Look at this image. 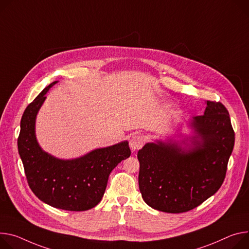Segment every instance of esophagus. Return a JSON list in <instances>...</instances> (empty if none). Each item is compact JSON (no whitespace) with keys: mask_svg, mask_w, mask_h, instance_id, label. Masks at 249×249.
I'll return each mask as SVG.
<instances>
[{"mask_svg":"<svg viewBox=\"0 0 249 249\" xmlns=\"http://www.w3.org/2000/svg\"><path fill=\"white\" fill-rule=\"evenodd\" d=\"M129 144H130V148L133 151H136V150H139L143 147L144 139H143L142 136H140V135H133V136L130 139Z\"/></svg>","mask_w":249,"mask_h":249,"instance_id":"esophagus-1","label":"esophagus"}]
</instances>
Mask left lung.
<instances>
[{
  "label": "left lung",
  "mask_w": 249,
  "mask_h": 249,
  "mask_svg": "<svg viewBox=\"0 0 249 249\" xmlns=\"http://www.w3.org/2000/svg\"><path fill=\"white\" fill-rule=\"evenodd\" d=\"M203 115L187 121L191 136L145 144L138 151L139 189L152 209L189 212L213 196L223 183L234 146L229 111L220 102L206 101Z\"/></svg>",
  "instance_id": "left-lung-1"
}]
</instances>
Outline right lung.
I'll return each instance as SVG.
<instances>
[{
  "mask_svg": "<svg viewBox=\"0 0 249 249\" xmlns=\"http://www.w3.org/2000/svg\"><path fill=\"white\" fill-rule=\"evenodd\" d=\"M44 88L26 108L18 138V154L33 193L49 206L83 212L97 206L112 170L130 157L128 141L98 148L75 159H59L43 151L36 136V115L49 90Z\"/></svg>",
  "mask_w": 249,
  "mask_h": 249,
  "instance_id": "right-lung-1",
  "label": "right lung"
}]
</instances>
